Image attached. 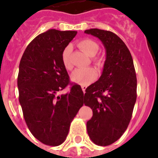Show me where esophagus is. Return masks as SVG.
<instances>
[{"label": "esophagus", "mask_w": 158, "mask_h": 158, "mask_svg": "<svg viewBox=\"0 0 158 158\" xmlns=\"http://www.w3.org/2000/svg\"><path fill=\"white\" fill-rule=\"evenodd\" d=\"M82 88V90H83V92H84V93H85V90H86V88H87V87H86V86H82L81 87Z\"/></svg>", "instance_id": "1"}]
</instances>
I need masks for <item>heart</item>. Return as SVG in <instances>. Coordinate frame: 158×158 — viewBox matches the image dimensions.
I'll return each instance as SVG.
<instances>
[{
  "instance_id": "1",
  "label": "heart",
  "mask_w": 158,
  "mask_h": 158,
  "mask_svg": "<svg viewBox=\"0 0 158 158\" xmlns=\"http://www.w3.org/2000/svg\"><path fill=\"white\" fill-rule=\"evenodd\" d=\"M78 46L90 57L95 56L99 50L98 44L91 39L82 40L78 43ZM70 52H71V47L70 45L66 46L61 52V61H62L64 67L66 68V70H71L73 67L71 61H70ZM94 61L97 65H101L102 63V59L101 57H95ZM97 77V72L94 68L87 67L75 70L72 73L70 79L74 83L80 84L82 86H87L95 81Z\"/></svg>"
}]
</instances>
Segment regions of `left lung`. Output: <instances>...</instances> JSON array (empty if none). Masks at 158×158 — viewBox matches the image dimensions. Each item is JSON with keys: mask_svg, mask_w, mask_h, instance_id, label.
Returning a JSON list of instances; mask_svg holds the SVG:
<instances>
[{"mask_svg": "<svg viewBox=\"0 0 158 158\" xmlns=\"http://www.w3.org/2000/svg\"><path fill=\"white\" fill-rule=\"evenodd\" d=\"M87 34L99 38L106 50L102 75L86 89L84 105L93 115L87 123L88 134L97 145L117 141L127 130L136 101L137 79L129 49L116 34L89 29Z\"/></svg>", "mask_w": 158, "mask_h": 158, "instance_id": "8db88e82", "label": "left lung"}]
</instances>
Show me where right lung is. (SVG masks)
<instances>
[{
	"label": "right lung",
	"instance_id": "add662e5",
	"mask_svg": "<svg viewBox=\"0 0 158 158\" xmlns=\"http://www.w3.org/2000/svg\"><path fill=\"white\" fill-rule=\"evenodd\" d=\"M75 31L50 29L37 35L19 64V102L27 127L38 140L57 146L67 136L71 122L84 102L81 87L70 82L61 52ZM70 85V92H60Z\"/></svg>",
	"mask_w": 158,
	"mask_h": 158
}]
</instances>
